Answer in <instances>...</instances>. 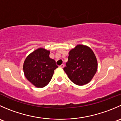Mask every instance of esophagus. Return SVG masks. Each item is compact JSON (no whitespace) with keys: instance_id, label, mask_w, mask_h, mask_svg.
Here are the masks:
<instances>
[{"instance_id":"obj_1","label":"esophagus","mask_w":121,"mask_h":121,"mask_svg":"<svg viewBox=\"0 0 121 121\" xmlns=\"http://www.w3.org/2000/svg\"><path fill=\"white\" fill-rule=\"evenodd\" d=\"M64 67V64H61V65H60V68H63Z\"/></svg>"}]
</instances>
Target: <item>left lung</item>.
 Wrapping results in <instances>:
<instances>
[{
	"label": "left lung",
	"mask_w": 121,
	"mask_h": 121,
	"mask_svg": "<svg viewBox=\"0 0 121 121\" xmlns=\"http://www.w3.org/2000/svg\"><path fill=\"white\" fill-rule=\"evenodd\" d=\"M97 58L90 47L77 45L69 52L68 61L63 69L69 80L77 85L88 83L97 71Z\"/></svg>",
	"instance_id": "obj_1"
}]
</instances>
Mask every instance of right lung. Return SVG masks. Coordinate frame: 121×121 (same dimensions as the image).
Listing matches in <instances>:
<instances>
[{
    "mask_svg": "<svg viewBox=\"0 0 121 121\" xmlns=\"http://www.w3.org/2000/svg\"><path fill=\"white\" fill-rule=\"evenodd\" d=\"M50 52L38 48L29 55L23 64L26 78L37 88H43L52 80L54 71L58 67L54 60L49 57Z\"/></svg>",
    "mask_w": 121,
    "mask_h": 121,
    "instance_id": "right-lung-1",
    "label": "right lung"
}]
</instances>
